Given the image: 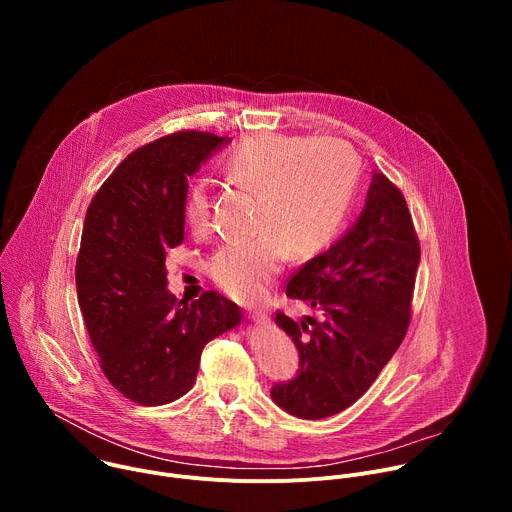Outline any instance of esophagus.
<instances>
[{
	"mask_svg": "<svg viewBox=\"0 0 512 512\" xmlns=\"http://www.w3.org/2000/svg\"><path fill=\"white\" fill-rule=\"evenodd\" d=\"M247 314H249V318H251L253 322H257V324H267V322H269V316H267V312H263V310H249Z\"/></svg>",
	"mask_w": 512,
	"mask_h": 512,
	"instance_id": "34e87169",
	"label": "esophagus"
}]
</instances>
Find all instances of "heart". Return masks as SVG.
<instances>
[{"instance_id":"obj_1","label":"heart","mask_w":512,"mask_h":512,"mask_svg":"<svg viewBox=\"0 0 512 512\" xmlns=\"http://www.w3.org/2000/svg\"><path fill=\"white\" fill-rule=\"evenodd\" d=\"M233 184L253 192L257 235L225 243L208 271L229 296L257 300L281 271L289 251L312 257L340 231L358 184V158L344 141L261 133L237 145L227 160ZM192 231L210 223V192L194 180L184 198Z\"/></svg>"}]
</instances>
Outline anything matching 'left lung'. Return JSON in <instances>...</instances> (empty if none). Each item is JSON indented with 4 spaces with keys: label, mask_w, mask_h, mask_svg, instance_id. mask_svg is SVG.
Segmentation results:
<instances>
[{
    "label": "left lung",
    "mask_w": 512,
    "mask_h": 512,
    "mask_svg": "<svg viewBox=\"0 0 512 512\" xmlns=\"http://www.w3.org/2000/svg\"><path fill=\"white\" fill-rule=\"evenodd\" d=\"M419 265V241L401 190L373 174L356 223L310 259L285 296L322 312L302 322L277 312L300 352V373L271 399L302 419H324L367 393L405 338Z\"/></svg>",
    "instance_id": "left-lung-1"
}]
</instances>
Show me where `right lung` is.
<instances>
[{
	"mask_svg": "<svg viewBox=\"0 0 512 512\" xmlns=\"http://www.w3.org/2000/svg\"><path fill=\"white\" fill-rule=\"evenodd\" d=\"M227 143L178 131L143 145L87 210L75 271L79 306L107 381L133 403L186 395L202 348L241 324L239 306L216 291L182 304L166 287V249L184 241L188 178Z\"/></svg>",
	"mask_w": 512,
	"mask_h": 512,
	"instance_id": "add662e5",
	"label": "right lung"
}]
</instances>
